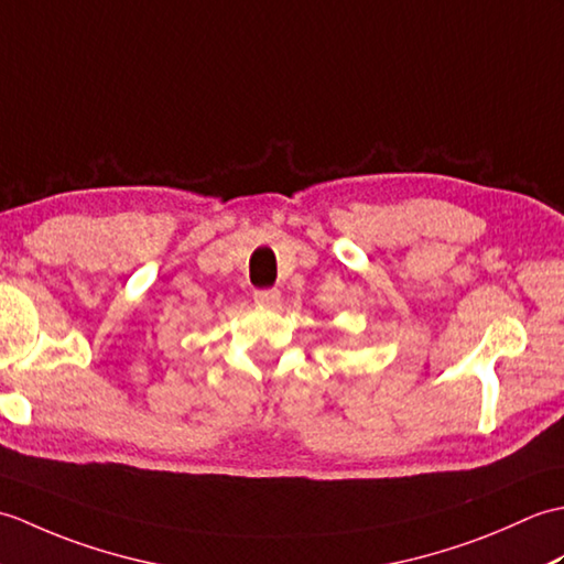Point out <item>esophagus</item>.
I'll return each instance as SVG.
<instances>
[{
	"instance_id": "1",
	"label": "esophagus",
	"mask_w": 564,
	"mask_h": 564,
	"mask_svg": "<svg viewBox=\"0 0 564 564\" xmlns=\"http://www.w3.org/2000/svg\"><path fill=\"white\" fill-rule=\"evenodd\" d=\"M279 301H281V293L275 289L254 291V303L261 307H273V305H279Z\"/></svg>"
}]
</instances>
